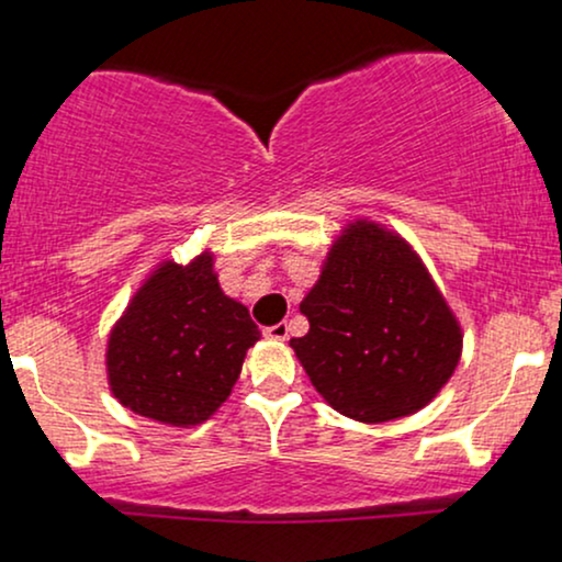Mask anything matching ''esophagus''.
Instances as JSON below:
<instances>
[{"label": "esophagus", "mask_w": 562, "mask_h": 562, "mask_svg": "<svg viewBox=\"0 0 562 562\" xmlns=\"http://www.w3.org/2000/svg\"><path fill=\"white\" fill-rule=\"evenodd\" d=\"M288 333H290L288 322H277V325H272V327H263V335L272 340H288Z\"/></svg>", "instance_id": "esophagus-1"}]
</instances>
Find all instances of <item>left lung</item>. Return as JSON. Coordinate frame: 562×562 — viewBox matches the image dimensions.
Segmentation results:
<instances>
[{"label": "left lung", "mask_w": 562, "mask_h": 562, "mask_svg": "<svg viewBox=\"0 0 562 562\" xmlns=\"http://www.w3.org/2000/svg\"><path fill=\"white\" fill-rule=\"evenodd\" d=\"M301 314L308 333L290 346L322 398L351 420L423 409L460 362V322L420 256L380 224H348Z\"/></svg>", "instance_id": "obj_1"}]
</instances>
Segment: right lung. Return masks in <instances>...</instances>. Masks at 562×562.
Wrapping results in <instances>:
<instances>
[{
  "mask_svg": "<svg viewBox=\"0 0 562 562\" xmlns=\"http://www.w3.org/2000/svg\"><path fill=\"white\" fill-rule=\"evenodd\" d=\"M259 338L248 308L218 288L209 250L187 267L164 261L111 330L108 383L126 409L187 428L227 402Z\"/></svg>",
  "mask_w": 562,
  "mask_h": 562,
  "instance_id": "obj_1",
  "label": "right lung"
}]
</instances>
